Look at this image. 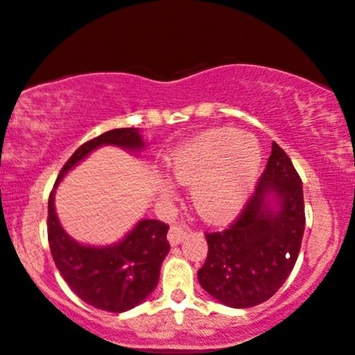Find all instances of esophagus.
<instances>
[{
  "label": "esophagus",
  "mask_w": 355,
  "mask_h": 355,
  "mask_svg": "<svg viewBox=\"0 0 355 355\" xmlns=\"http://www.w3.org/2000/svg\"><path fill=\"white\" fill-rule=\"evenodd\" d=\"M186 237H187V227L184 226V224L176 223V224H173V226H171L169 232H168V239H169L171 244L176 245L179 243H182Z\"/></svg>",
  "instance_id": "1"
}]
</instances>
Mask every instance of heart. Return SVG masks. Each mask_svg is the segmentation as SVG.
Instances as JSON below:
<instances>
[{
  "mask_svg": "<svg viewBox=\"0 0 355 355\" xmlns=\"http://www.w3.org/2000/svg\"><path fill=\"white\" fill-rule=\"evenodd\" d=\"M261 166L259 143L231 128L212 129L173 151L168 171L179 184H194L204 219L220 223L241 209Z\"/></svg>",
  "mask_w": 355,
  "mask_h": 355,
  "instance_id": "heart-1",
  "label": "heart"
}]
</instances>
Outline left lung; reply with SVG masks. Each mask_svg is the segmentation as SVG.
Returning <instances> with one entry per match:
<instances>
[{"instance_id": "8db88e82", "label": "left lung", "mask_w": 355, "mask_h": 355, "mask_svg": "<svg viewBox=\"0 0 355 355\" xmlns=\"http://www.w3.org/2000/svg\"><path fill=\"white\" fill-rule=\"evenodd\" d=\"M272 192L278 209L268 207ZM306 227L301 176L281 146L269 161L234 223L206 232V262L199 284L229 307L245 309L268 301L284 284L297 261Z\"/></svg>"}]
</instances>
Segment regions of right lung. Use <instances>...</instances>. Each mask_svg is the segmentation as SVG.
Returning a JSON list of instances; mask_svg holds the SVG:
<instances>
[{"mask_svg":"<svg viewBox=\"0 0 355 355\" xmlns=\"http://www.w3.org/2000/svg\"><path fill=\"white\" fill-rule=\"evenodd\" d=\"M104 144L139 149L144 143L135 128H119L87 141L62 166L48 201V241L51 256L66 284L79 299L96 309L124 312L144 301L159 281L169 252L168 224L156 219L137 223L123 241L107 248L78 244L66 234L54 211V189L68 171Z\"/></svg>","mask_w":355,"mask_h":355,"instance_id":"right-lung-1","label":"right lung"}]
</instances>
